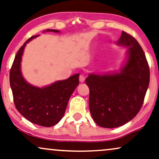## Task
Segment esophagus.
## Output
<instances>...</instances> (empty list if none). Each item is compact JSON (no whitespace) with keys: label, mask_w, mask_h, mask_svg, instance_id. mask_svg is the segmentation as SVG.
Returning <instances> with one entry per match:
<instances>
[{"label":"esophagus","mask_w":159,"mask_h":159,"mask_svg":"<svg viewBox=\"0 0 159 159\" xmlns=\"http://www.w3.org/2000/svg\"><path fill=\"white\" fill-rule=\"evenodd\" d=\"M84 80H85V78H84L83 75H80L79 77V80H80V82H84Z\"/></svg>","instance_id":"34e87169"}]
</instances>
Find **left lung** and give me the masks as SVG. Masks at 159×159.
<instances>
[{
    "label": "left lung",
    "instance_id": "1",
    "mask_svg": "<svg viewBox=\"0 0 159 159\" xmlns=\"http://www.w3.org/2000/svg\"><path fill=\"white\" fill-rule=\"evenodd\" d=\"M117 44L128 47L127 61L119 73L90 74L89 108L93 119L103 128H116L132 120L143 106L150 82V69L141 46L122 31Z\"/></svg>",
    "mask_w": 159,
    "mask_h": 159
}]
</instances>
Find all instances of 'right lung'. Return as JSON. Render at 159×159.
Listing matches in <instances>:
<instances>
[{
  "label": "right lung",
  "instance_id": "add662e5",
  "mask_svg": "<svg viewBox=\"0 0 159 159\" xmlns=\"http://www.w3.org/2000/svg\"><path fill=\"white\" fill-rule=\"evenodd\" d=\"M47 31L58 33L57 30ZM39 35L27 40L16 53L10 70L9 81L16 110L28 120L45 127L55 125L61 120L68 102L79 84V74L67 80L57 81L44 88L28 83L22 75L21 60L26 44Z\"/></svg>",
  "mask_w": 159,
  "mask_h": 159
}]
</instances>
